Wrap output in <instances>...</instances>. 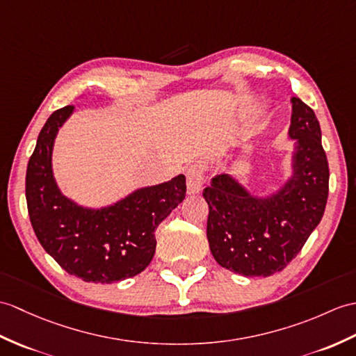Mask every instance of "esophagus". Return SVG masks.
<instances>
[{
  "mask_svg": "<svg viewBox=\"0 0 356 356\" xmlns=\"http://www.w3.org/2000/svg\"><path fill=\"white\" fill-rule=\"evenodd\" d=\"M204 184V171L198 165H193L191 168L186 171V188L188 194H195L202 189Z\"/></svg>",
  "mask_w": 356,
  "mask_h": 356,
  "instance_id": "obj_1",
  "label": "esophagus"
}]
</instances>
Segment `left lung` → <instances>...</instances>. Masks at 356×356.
<instances>
[{
	"label": "left lung",
	"instance_id": "obj_1",
	"mask_svg": "<svg viewBox=\"0 0 356 356\" xmlns=\"http://www.w3.org/2000/svg\"><path fill=\"white\" fill-rule=\"evenodd\" d=\"M290 136L296 139L294 175L267 198H254L230 176L218 175L203 189L209 206L206 235L213 258L247 277H267L290 264L323 217L329 165L316 113L293 98Z\"/></svg>",
	"mask_w": 356,
	"mask_h": 356
}]
</instances>
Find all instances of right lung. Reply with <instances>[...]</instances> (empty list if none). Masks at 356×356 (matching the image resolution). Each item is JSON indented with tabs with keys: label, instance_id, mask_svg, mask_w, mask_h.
Returning <instances> with one entry per match:
<instances>
[{
	"label": "right lung",
	"instance_id": "add662e5",
	"mask_svg": "<svg viewBox=\"0 0 356 356\" xmlns=\"http://www.w3.org/2000/svg\"><path fill=\"white\" fill-rule=\"evenodd\" d=\"M72 111L53 112L38 136L26 176L29 217L40 245L66 273L85 282H118L152 262L154 230L185 198L186 180L180 175L143 188L104 209L80 208L62 195L51 170L54 138Z\"/></svg>",
	"mask_w": 356,
	"mask_h": 356
}]
</instances>
